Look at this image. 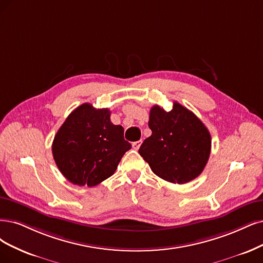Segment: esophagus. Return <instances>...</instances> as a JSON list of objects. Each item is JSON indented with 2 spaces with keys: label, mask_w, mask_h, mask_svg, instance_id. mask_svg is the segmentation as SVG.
I'll list each match as a JSON object with an SVG mask.
<instances>
[{
  "label": "esophagus",
  "mask_w": 263,
  "mask_h": 263,
  "mask_svg": "<svg viewBox=\"0 0 263 263\" xmlns=\"http://www.w3.org/2000/svg\"><path fill=\"white\" fill-rule=\"evenodd\" d=\"M141 144H142V140L137 141V142H133V143H132V147H133L135 151H138V149L140 148V146H141Z\"/></svg>",
  "instance_id": "obj_1"
}]
</instances>
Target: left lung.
Segmentation results:
<instances>
[{
    "mask_svg": "<svg viewBox=\"0 0 263 263\" xmlns=\"http://www.w3.org/2000/svg\"><path fill=\"white\" fill-rule=\"evenodd\" d=\"M148 126L152 135L143 142L139 153L152 171L174 184L197 178L211 151L210 133L198 117L178 102L170 111L155 105Z\"/></svg>",
    "mask_w": 263,
    "mask_h": 263,
    "instance_id": "obj_1",
    "label": "left lung"
}]
</instances>
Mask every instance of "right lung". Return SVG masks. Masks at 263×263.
Instances as JSON below:
<instances>
[{"instance_id": "right-lung-1", "label": "right lung", "mask_w": 263, "mask_h": 263, "mask_svg": "<svg viewBox=\"0 0 263 263\" xmlns=\"http://www.w3.org/2000/svg\"><path fill=\"white\" fill-rule=\"evenodd\" d=\"M131 144L123 128L110 121V110L85 103L67 117L57 131L53 157L63 176L76 185L95 186L111 177Z\"/></svg>"}]
</instances>
